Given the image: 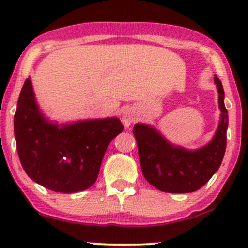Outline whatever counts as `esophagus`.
<instances>
[{
    "mask_svg": "<svg viewBox=\"0 0 248 248\" xmlns=\"http://www.w3.org/2000/svg\"><path fill=\"white\" fill-rule=\"evenodd\" d=\"M136 119V112L132 109H124L122 112V122L125 125V127H129L131 124L133 123V121Z\"/></svg>",
    "mask_w": 248,
    "mask_h": 248,
    "instance_id": "esophagus-1",
    "label": "esophagus"
}]
</instances>
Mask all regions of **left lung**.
I'll use <instances>...</instances> for the list:
<instances>
[{
    "label": "left lung",
    "mask_w": 248,
    "mask_h": 248,
    "mask_svg": "<svg viewBox=\"0 0 248 248\" xmlns=\"http://www.w3.org/2000/svg\"><path fill=\"white\" fill-rule=\"evenodd\" d=\"M220 119L210 142L197 150L173 145L158 130L137 123L132 132L138 145L142 174L153 187L166 193H193L202 188L222 164L226 150L229 115L222 82L215 75Z\"/></svg>",
    "instance_id": "1"
}]
</instances>
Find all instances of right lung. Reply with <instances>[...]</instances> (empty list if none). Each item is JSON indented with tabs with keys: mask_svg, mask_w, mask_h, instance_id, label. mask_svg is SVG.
<instances>
[{
	"mask_svg": "<svg viewBox=\"0 0 248 248\" xmlns=\"http://www.w3.org/2000/svg\"><path fill=\"white\" fill-rule=\"evenodd\" d=\"M123 129L117 117L49 122L38 107L30 78L20 90L14 117L23 170L38 185L65 194L94 185L108 146Z\"/></svg>",
	"mask_w": 248,
	"mask_h": 248,
	"instance_id": "right-lung-1",
	"label": "right lung"
}]
</instances>
